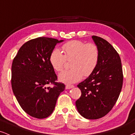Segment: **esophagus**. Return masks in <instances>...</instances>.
Listing matches in <instances>:
<instances>
[{
    "instance_id": "34e87169",
    "label": "esophagus",
    "mask_w": 135,
    "mask_h": 135,
    "mask_svg": "<svg viewBox=\"0 0 135 135\" xmlns=\"http://www.w3.org/2000/svg\"><path fill=\"white\" fill-rule=\"evenodd\" d=\"M74 86L73 85H66V89H71V88H74Z\"/></svg>"
}]
</instances>
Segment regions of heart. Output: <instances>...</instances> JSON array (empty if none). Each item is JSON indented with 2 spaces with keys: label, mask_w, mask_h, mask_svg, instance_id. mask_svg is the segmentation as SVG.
Instances as JSON below:
<instances>
[{
  "label": "heart",
  "mask_w": 135,
  "mask_h": 135,
  "mask_svg": "<svg viewBox=\"0 0 135 135\" xmlns=\"http://www.w3.org/2000/svg\"><path fill=\"white\" fill-rule=\"evenodd\" d=\"M62 50L64 54L56 48L49 57L50 64L56 71L62 70L66 60H72V69L62 71L58 76L60 82L65 84L77 83L83 75L89 76L95 69L99 59V50L95 44L74 40L63 45Z\"/></svg>",
  "instance_id": "1"
}]
</instances>
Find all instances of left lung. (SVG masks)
<instances>
[{"label":"left lung","mask_w":135,"mask_h":135,"mask_svg":"<svg viewBox=\"0 0 135 135\" xmlns=\"http://www.w3.org/2000/svg\"><path fill=\"white\" fill-rule=\"evenodd\" d=\"M92 39L99 50L94 71L78 87L81 96L76 101L79 113L89 119L101 118L111 110L118 99L123 75L121 59L114 48L103 38Z\"/></svg>","instance_id":"obj_1"}]
</instances>
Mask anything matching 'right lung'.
Instances as JSON below:
<instances>
[{"label": "right lung", "instance_id": "add662e5", "mask_svg": "<svg viewBox=\"0 0 135 135\" xmlns=\"http://www.w3.org/2000/svg\"><path fill=\"white\" fill-rule=\"evenodd\" d=\"M63 40L41 37L27 41L20 48L12 65L13 93L26 113L38 119L51 115L63 83L56 82L57 76L49 62L51 53ZM54 86L49 87L48 84Z\"/></svg>", "mask_w": 135, "mask_h": 135}]
</instances>
